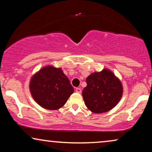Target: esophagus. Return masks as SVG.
Returning <instances> with one entry per match:
<instances>
[{
  "instance_id": "esophagus-1",
  "label": "esophagus",
  "mask_w": 152,
  "mask_h": 152,
  "mask_svg": "<svg viewBox=\"0 0 152 152\" xmlns=\"http://www.w3.org/2000/svg\"><path fill=\"white\" fill-rule=\"evenodd\" d=\"M75 91L77 93H82V89H81L80 88H77Z\"/></svg>"
}]
</instances>
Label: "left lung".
Returning a JSON list of instances; mask_svg holds the SVG:
<instances>
[{
    "instance_id": "obj_1",
    "label": "left lung",
    "mask_w": 152,
    "mask_h": 152,
    "mask_svg": "<svg viewBox=\"0 0 152 152\" xmlns=\"http://www.w3.org/2000/svg\"><path fill=\"white\" fill-rule=\"evenodd\" d=\"M87 86L82 96L86 107L95 113L111 110L122 96L123 88L119 79L107 68L95 72L86 78Z\"/></svg>"
}]
</instances>
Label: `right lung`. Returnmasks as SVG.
Masks as SVG:
<instances>
[{"label": "right lung", "mask_w": 152, "mask_h": 152, "mask_svg": "<svg viewBox=\"0 0 152 152\" xmlns=\"http://www.w3.org/2000/svg\"><path fill=\"white\" fill-rule=\"evenodd\" d=\"M30 91L39 106L48 110H57L65 104L74 88L61 68L47 66L32 77Z\"/></svg>", "instance_id": "right-lung-1"}]
</instances>
